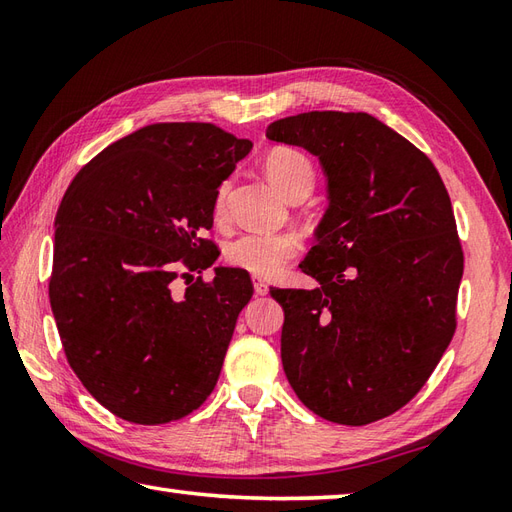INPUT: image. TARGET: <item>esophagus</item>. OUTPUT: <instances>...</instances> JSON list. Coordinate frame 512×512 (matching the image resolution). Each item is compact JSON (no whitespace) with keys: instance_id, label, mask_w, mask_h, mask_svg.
Segmentation results:
<instances>
[{"instance_id":"1","label":"esophagus","mask_w":512,"mask_h":512,"mask_svg":"<svg viewBox=\"0 0 512 512\" xmlns=\"http://www.w3.org/2000/svg\"><path fill=\"white\" fill-rule=\"evenodd\" d=\"M253 288H255V292L257 295H268V284L264 279H259V277H253Z\"/></svg>"}]
</instances>
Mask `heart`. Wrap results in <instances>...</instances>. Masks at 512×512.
Segmentation results:
<instances>
[{
    "label": "heart",
    "instance_id": "heart-1",
    "mask_svg": "<svg viewBox=\"0 0 512 512\" xmlns=\"http://www.w3.org/2000/svg\"><path fill=\"white\" fill-rule=\"evenodd\" d=\"M264 171L273 187L290 200L292 195L310 193L314 184V167L310 158L295 147H275L264 158ZM228 184H222L215 198V211L224 213ZM299 239L288 233H248L228 244V264L246 270L250 275L270 277L286 266L288 259L299 253Z\"/></svg>",
    "mask_w": 512,
    "mask_h": 512
}]
</instances>
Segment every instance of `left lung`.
Listing matches in <instances>:
<instances>
[{
    "mask_svg": "<svg viewBox=\"0 0 512 512\" xmlns=\"http://www.w3.org/2000/svg\"><path fill=\"white\" fill-rule=\"evenodd\" d=\"M266 138L317 156L328 209L299 264L319 288H273L281 363L317 416L361 427L405 407L455 332L464 255L433 162L365 112H306Z\"/></svg>",
    "mask_w": 512,
    "mask_h": 512,
    "instance_id": "8db88e82",
    "label": "left lung"
}]
</instances>
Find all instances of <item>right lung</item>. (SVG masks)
<instances>
[{
	"label": "right lung",
	"mask_w": 512,
	"mask_h": 512,
	"mask_svg": "<svg viewBox=\"0 0 512 512\" xmlns=\"http://www.w3.org/2000/svg\"><path fill=\"white\" fill-rule=\"evenodd\" d=\"M253 143L211 123H156L85 165L54 217L50 306L83 387L136 424L180 420L209 398L239 312L242 268L217 266L173 290L178 268L206 270L217 246V187Z\"/></svg>",
	"instance_id": "add662e5"
}]
</instances>
